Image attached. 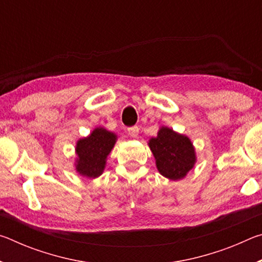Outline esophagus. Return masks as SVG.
I'll list each match as a JSON object with an SVG mask.
<instances>
[{"mask_svg":"<svg viewBox=\"0 0 262 262\" xmlns=\"http://www.w3.org/2000/svg\"><path fill=\"white\" fill-rule=\"evenodd\" d=\"M139 130L140 128L137 126H133V127H129L128 128V135H129L130 137H137V135H139Z\"/></svg>","mask_w":262,"mask_h":262,"instance_id":"1","label":"esophagus"}]
</instances>
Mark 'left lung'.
<instances>
[{
	"mask_svg": "<svg viewBox=\"0 0 262 262\" xmlns=\"http://www.w3.org/2000/svg\"><path fill=\"white\" fill-rule=\"evenodd\" d=\"M148 144L159 173L170 180L183 179L196 162L195 149L188 137L168 127H162Z\"/></svg>",
	"mask_w": 262,
	"mask_h": 262,
	"instance_id": "left-lung-1",
	"label": "left lung"
}]
</instances>
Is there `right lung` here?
<instances>
[{"label": "right lung", "instance_id": "1", "mask_svg": "<svg viewBox=\"0 0 262 262\" xmlns=\"http://www.w3.org/2000/svg\"><path fill=\"white\" fill-rule=\"evenodd\" d=\"M117 135L103 127L95 128L89 136L77 141L75 167L79 174L86 178H97L104 172L111 150L113 149Z\"/></svg>", "mask_w": 262, "mask_h": 262}]
</instances>
